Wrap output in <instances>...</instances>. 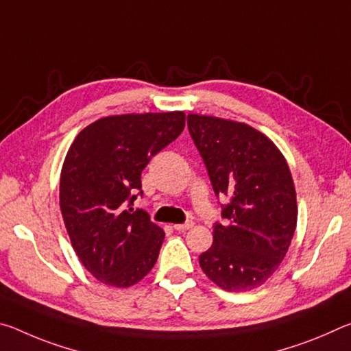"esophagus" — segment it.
<instances>
[{"instance_id":"obj_1","label":"esophagus","mask_w":351,"mask_h":351,"mask_svg":"<svg viewBox=\"0 0 351 351\" xmlns=\"http://www.w3.org/2000/svg\"><path fill=\"white\" fill-rule=\"evenodd\" d=\"M193 221L192 219H187L186 223H182V224H175L173 228H175V230H178V232H184V230H189L190 228H193Z\"/></svg>"}]
</instances>
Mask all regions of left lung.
<instances>
[{
  "label": "left lung",
  "mask_w": 351,
  "mask_h": 351,
  "mask_svg": "<svg viewBox=\"0 0 351 351\" xmlns=\"http://www.w3.org/2000/svg\"><path fill=\"white\" fill-rule=\"evenodd\" d=\"M189 133L207 169L224 221L199 255L204 274L226 291H249L274 274L297 223L293 178L283 154L246 123L189 114Z\"/></svg>",
  "instance_id": "left-lung-1"
}]
</instances>
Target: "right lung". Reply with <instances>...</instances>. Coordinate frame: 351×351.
Returning a JSON list of instances; mask_svg holds the SVG:
<instances>
[{"mask_svg": "<svg viewBox=\"0 0 351 351\" xmlns=\"http://www.w3.org/2000/svg\"><path fill=\"white\" fill-rule=\"evenodd\" d=\"M184 125L182 111L110 116L83 128L69 147L60 209L75 254L99 282L132 287L156 263L164 230L132 206L142 197V170Z\"/></svg>", "mask_w": 351, "mask_h": 351, "instance_id": "add662e5", "label": "right lung"}]
</instances>
